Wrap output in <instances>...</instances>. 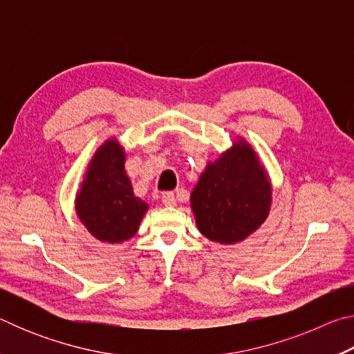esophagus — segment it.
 Returning <instances> with one entry per match:
<instances>
[{
	"mask_svg": "<svg viewBox=\"0 0 354 354\" xmlns=\"http://www.w3.org/2000/svg\"><path fill=\"white\" fill-rule=\"evenodd\" d=\"M162 203L167 207H175L176 206L175 194H171V192H165V194L162 195Z\"/></svg>",
	"mask_w": 354,
	"mask_h": 354,
	"instance_id": "1",
	"label": "esophagus"
}]
</instances>
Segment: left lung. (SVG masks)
<instances>
[{
    "label": "left lung",
    "mask_w": 354,
    "mask_h": 354,
    "mask_svg": "<svg viewBox=\"0 0 354 354\" xmlns=\"http://www.w3.org/2000/svg\"><path fill=\"white\" fill-rule=\"evenodd\" d=\"M272 179L259 154L243 137L209 160L190 194V207L203 236L220 245L243 242L270 214Z\"/></svg>",
    "instance_id": "1"
}]
</instances>
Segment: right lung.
Returning <instances> with one entry per match:
<instances>
[{"mask_svg": "<svg viewBox=\"0 0 354 354\" xmlns=\"http://www.w3.org/2000/svg\"><path fill=\"white\" fill-rule=\"evenodd\" d=\"M127 151L109 137L88 160L76 192L75 209L86 230L104 243H123L136 236L148 205L134 195L124 170Z\"/></svg>", "mask_w": 354, "mask_h": 354, "instance_id": "right-lung-1", "label": "right lung"}]
</instances>
